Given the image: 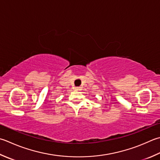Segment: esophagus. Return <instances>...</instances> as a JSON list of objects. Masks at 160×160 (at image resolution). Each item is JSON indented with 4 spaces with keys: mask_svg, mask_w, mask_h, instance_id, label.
<instances>
[{
    "mask_svg": "<svg viewBox=\"0 0 160 160\" xmlns=\"http://www.w3.org/2000/svg\"><path fill=\"white\" fill-rule=\"evenodd\" d=\"M75 89H76V91H80V90H81V88L80 87H75Z\"/></svg>",
    "mask_w": 160,
    "mask_h": 160,
    "instance_id": "1",
    "label": "esophagus"
}]
</instances>
